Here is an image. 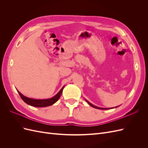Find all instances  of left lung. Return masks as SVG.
Here are the masks:
<instances>
[{
	"instance_id": "obj_1",
	"label": "left lung",
	"mask_w": 148,
	"mask_h": 148,
	"mask_svg": "<svg viewBox=\"0 0 148 148\" xmlns=\"http://www.w3.org/2000/svg\"><path fill=\"white\" fill-rule=\"evenodd\" d=\"M87 101V102L88 103V104L90 105L91 106H92V107H95V108H96V109H105V108H100V107H96V106H94V105H92V104H91V103H89L88 101Z\"/></svg>"
}]
</instances>
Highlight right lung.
I'll list each match as a JSON object with an SVG mask.
<instances>
[{
    "instance_id": "obj_1",
    "label": "right lung",
    "mask_w": 148,
    "mask_h": 148,
    "mask_svg": "<svg viewBox=\"0 0 148 148\" xmlns=\"http://www.w3.org/2000/svg\"><path fill=\"white\" fill-rule=\"evenodd\" d=\"M64 88V86L61 89V90L59 92H58L54 97L51 98V99H31V98L25 97V96L22 95V94H21L18 91V92L22 100H23L27 104L30 105L31 106H33V107H44L51 106L53 104H54V103L56 102L58 100H59V99L62 95V91H63Z\"/></svg>"
}]
</instances>
